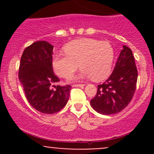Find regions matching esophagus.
Wrapping results in <instances>:
<instances>
[{
    "instance_id": "1",
    "label": "esophagus",
    "mask_w": 154,
    "mask_h": 154,
    "mask_svg": "<svg viewBox=\"0 0 154 154\" xmlns=\"http://www.w3.org/2000/svg\"><path fill=\"white\" fill-rule=\"evenodd\" d=\"M72 86H73V87H79L81 88H84L85 85L84 84H75V85H73Z\"/></svg>"
}]
</instances>
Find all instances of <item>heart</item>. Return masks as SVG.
I'll list each match as a JSON object with an SVG mask.
<instances>
[{
	"label": "heart",
	"mask_w": 154,
	"mask_h": 154,
	"mask_svg": "<svg viewBox=\"0 0 154 154\" xmlns=\"http://www.w3.org/2000/svg\"><path fill=\"white\" fill-rule=\"evenodd\" d=\"M66 55L54 56L53 67L61 77L66 78L82 69L81 77L98 82L110 75L114 58V50L108 41L82 38L67 43L63 48Z\"/></svg>",
	"instance_id": "heart-1"
}]
</instances>
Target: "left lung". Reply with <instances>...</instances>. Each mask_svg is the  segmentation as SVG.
I'll list each match as a JSON object with an SVG mask.
<instances>
[{
    "label": "left lung",
    "mask_w": 154,
    "mask_h": 154,
    "mask_svg": "<svg viewBox=\"0 0 154 154\" xmlns=\"http://www.w3.org/2000/svg\"><path fill=\"white\" fill-rule=\"evenodd\" d=\"M137 69L131 49L123 45L114 71L91 100L93 109L104 115L117 114L128 106L136 90Z\"/></svg>",
    "instance_id": "1"
}]
</instances>
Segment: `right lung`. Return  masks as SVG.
Returning <instances> with one entry per match:
<instances>
[{"instance_id": "right-lung-1", "label": "right lung", "mask_w": 154, "mask_h": 154, "mask_svg": "<svg viewBox=\"0 0 154 154\" xmlns=\"http://www.w3.org/2000/svg\"><path fill=\"white\" fill-rule=\"evenodd\" d=\"M54 46L46 41H37L24 49L19 68L26 98L37 111L51 114L66 106L71 85H55L60 79L53 70Z\"/></svg>"}]
</instances>
